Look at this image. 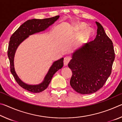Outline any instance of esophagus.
<instances>
[{
	"label": "esophagus",
	"mask_w": 122,
	"mask_h": 122,
	"mask_svg": "<svg viewBox=\"0 0 122 122\" xmlns=\"http://www.w3.org/2000/svg\"><path fill=\"white\" fill-rule=\"evenodd\" d=\"M71 57L69 56H66L64 58V61H63V63L65 66H67L69 62V61H71Z\"/></svg>",
	"instance_id": "1"
}]
</instances>
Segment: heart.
I'll use <instances>...</instances> for the list:
<instances>
[{"instance_id":"1","label":"heart","mask_w":122,"mask_h":122,"mask_svg":"<svg viewBox=\"0 0 122 122\" xmlns=\"http://www.w3.org/2000/svg\"><path fill=\"white\" fill-rule=\"evenodd\" d=\"M86 27V25L84 24L80 23V24H78L77 25V28L79 30H83ZM90 33H91V31L90 30H86L81 34V38L83 39V40H85V39H86V38H87L89 36Z\"/></svg>"}]
</instances>
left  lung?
<instances>
[{
  "label": "left lung",
  "instance_id": "obj_1",
  "mask_svg": "<svg viewBox=\"0 0 122 122\" xmlns=\"http://www.w3.org/2000/svg\"><path fill=\"white\" fill-rule=\"evenodd\" d=\"M96 24V38L76 51L68 63L73 73L70 84L81 94L94 93L104 86L111 73L115 57L112 41L102 26Z\"/></svg>",
  "mask_w": 122,
  "mask_h": 122
}]
</instances>
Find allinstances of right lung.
I'll use <instances>...</instances> for the list:
<instances>
[{
  "mask_svg": "<svg viewBox=\"0 0 122 122\" xmlns=\"http://www.w3.org/2000/svg\"><path fill=\"white\" fill-rule=\"evenodd\" d=\"M60 17L59 15L44 19H33L28 20L22 24L18 30L12 35L9 42L7 55L10 63V70L14 78L19 85L25 89L33 93L40 92L48 87L51 78L56 72L63 66V58L55 61L51 65L44 80L36 85H30L22 82L16 74L14 67V57L18 47L29 36L36 33L44 31L53 24Z\"/></svg>",
  "mask_w": 122,
  "mask_h": 122,
  "instance_id": "1",
  "label": "right lung"
}]
</instances>
